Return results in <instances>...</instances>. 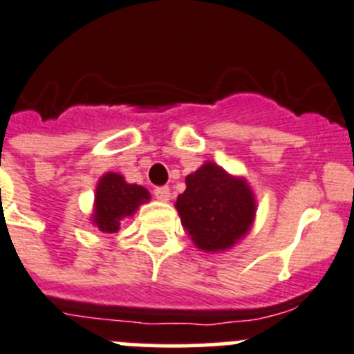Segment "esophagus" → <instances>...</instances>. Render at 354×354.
Returning a JSON list of instances; mask_svg holds the SVG:
<instances>
[{"label":"esophagus","instance_id":"obj_1","mask_svg":"<svg viewBox=\"0 0 354 354\" xmlns=\"http://www.w3.org/2000/svg\"><path fill=\"white\" fill-rule=\"evenodd\" d=\"M153 196H155V199L162 201V203H167V201L171 199L169 187H157L153 190Z\"/></svg>","mask_w":354,"mask_h":354}]
</instances>
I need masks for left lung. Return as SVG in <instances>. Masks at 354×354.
<instances>
[{"mask_svg": "<svg viewBox=\"0 0 354 354\" xmlns=\"http://www.w3.org/2000/svg\"><path fill=\"white\" fill-rule=\"evenodd\" d=\"M187 190L178 196L181 225L197 248L222 252L234 246L250 230L255 199L246 181L230 176L213 162L188 174Z\"/></svg>", "mask_w": 354, "mask_h": 354, "instance_id": "1", "label": "left lung"}]
</instances>
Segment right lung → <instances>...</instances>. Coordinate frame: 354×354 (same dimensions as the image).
Returning a JSON list of instances; mask_svg holds the SVG:
<instances>
[{
	"instance_id": "add662e5",
	"label": "right lung",
	"mask_w": 354,
	"mask_h": 354,
	"mask_svg": "<svg viewBox=\"0 0 354 354\" xmlns=\"http://www.w3.org/2000/svg\"><path fill=\"white\" fill-rule=\"evenodd\" d=\"M148 199L150 194L147 188L125 183L120 174H104L95 188L94 223L101 232H118L122 220L132 216L138 206Z\"/></svg>"
}]
</instances>
